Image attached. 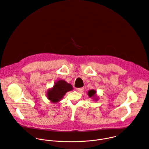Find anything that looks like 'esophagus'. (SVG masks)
<instances>
[{"instance_id":"obj_1","label":"esophagus","mask_w":149,"mask_h":149,"mask_svg":"<svg viewBox=\"0 0 149 149\" xmlns=\"http://www.w3.org/2000/svg\"><path fill=\"white\" fill-rule=\"evenodd\" d=\"M84 90V88H77V91H78L79 93L83 92Z\"/></svg>"}]
</instances>
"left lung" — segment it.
I'll return each instance as SVG.
<instances>
[{
    "instance_id": "obj_1",
    "label": "left lung",
    "mask_w": 149,
    "mask_h": 149,
    "mask_svg": "<svg viewBox=\"0 0 149 149\" xmlns=\"http://www.w3.org/2000/svg\"><path fill=\"white\" fill-rule=\"evenodd\" d=\"M88 95L90 98H91L94 101H97L99 98L97 95V91L94 90H89L88 92Z\"/></svg>"
}]
</instances>
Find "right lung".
I'll use <instances>...</instances> for the list:
<instances>
[{
	"label": "right lung",
	"mask_w": 149,
	"mask_h": 149,
	"mask_svg": "<svg viewBox=\"0 0 149 149\" xmlns=\"http://www.w3.org/2000/svg\"><path fill=\"white\" fill-rule=\"evenodd\" d=\"M73 90L72 86L65 80L59 79L54 83L53 87L48 90L47 92V98L52 103L59 102L65 94Z\"/></svg>",
	"instance_id": "1"
}]
</instances>
